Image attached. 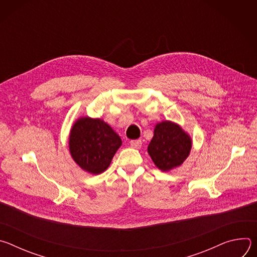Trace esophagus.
Wrapping results in <instances>:
<instances>
[{"label": "esophagus", "instance_id": "34e87169", "mask_svg": "<svg viewBox=\"0 0 257 257\" xmlns=\"http://www.w3.org/2000/svg\"><path fill=\"white\" fill-rule=\"evenodd\" d=\"M141 140L140 139H137V140H131L130 141V145L132 146L133 149H140L141 148Z\"/></svg>", "mask_w": 257, "mask_h": 257}]
</instances>
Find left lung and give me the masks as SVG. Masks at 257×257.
<instances>
[{
    "label": "left lung",
    "mask_w": 257,
    "mask_h": 257,
    "mask_svg": "<svg viewBox=\"0 0 257 257\" xmlns=\"http://www.w3.org/2000/svg\"><path fill=\"white\" fill-rule=\"evenodd\" d=\"M191 149V136L178 123L166 120L155 126L148 153L159 170L170 172L186 161Z\"/></svg>",
    "instance_id": "left-lung-1"
}]
</instances>
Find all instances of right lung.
I'll use <instances>...</instances> for the list:
<instances>
[{
	"label": "right lung",
	"mask_w": 257,
	"mask_h": 257,
	"mask_svg": "<svg viewBox=\"0 0 257 257\" xmlns=\"http://www.w3.org/2000/svg\"><path fill=\"white\" fill-rule=\"evenodd\" d=\"M121 145L118 133L99 118L80 117L70 130L69 152L73 161L92 175L108 168Z\"/></svg>",
	"instance_id": "right-lung-1"
}]
</instances>
